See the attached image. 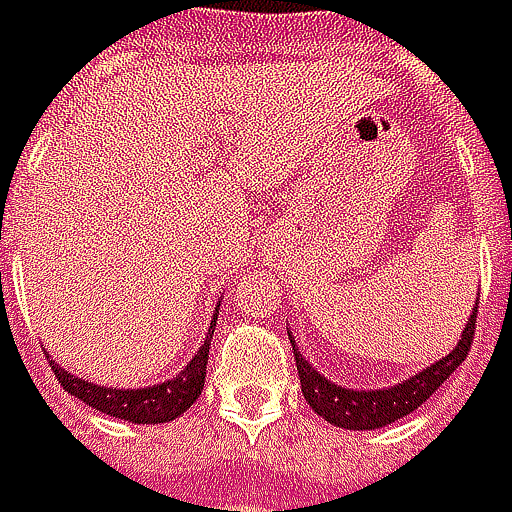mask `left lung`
Masks as SVG:
<instances>
[{
    "label": "left lung",
    "mask_w": 512,
    "mask_h": 512,
    "mask_svg": "<svg viewBox=\"0 0 512 512\" xmlns=\"http://www.w3.org/2000/svg\"><path fill=\"white\" fill-rule=\"evenodd\" d=\"M474 329H477V311H471L460 344L448 356L439 358L427 370L415 373L412 379L397 382L394 388H379V391H353V388H341V385L329 382L296 353L293 341L290 344H293V356H296L302 394L311 403V409L320 418H326L329 424L344 427V430H376V427H385V424L415 412L460 367L474 344Z\"/></svg>",
    "instance_id": "8db88e82"
}]
</instances>
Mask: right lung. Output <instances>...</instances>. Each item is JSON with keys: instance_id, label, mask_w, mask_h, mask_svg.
<instances>
[{"instance_id": "add662e5", "label": "right lung", "mask_w": 512, "mask_h": 512, "mask_svg": "<svg viewBox=\"0 0 512 512\" xmlns=\"http://www.w3.org/2000/svg\"><path fill=\"white\" fill-rule=\"evenodd\" d=\"M216 317L210 323L207 341L201 344L198 356L192 358L174 379H168L162 385H154V388H103V385L85 382L79 376H70L55 361H50V367L67 394L79 397L91 409H100L103 415H112V418H121V421H133V424L174 421L177 415H183L198 400V394L204 388V373H207V356H210V338H213V329H216Z\"/></svg>"}]
</instances>
